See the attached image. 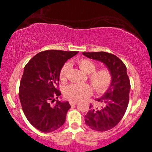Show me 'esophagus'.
Here are the masks:
<instances>
[{"label":"esophagus","instance_id":"obj_1","mask_svg":"<svg viewBox=\"0 0 152 152\" xmlns=\"http://www.w3.org/2000/svg\"><path fill=\"white\" fill-rule=\"evenodd\" d=\"M78 104L77 102H71V101L70 102V105H76V104Z\"/></svg>","mask_w":152,"mask_h":152}]
</instances>
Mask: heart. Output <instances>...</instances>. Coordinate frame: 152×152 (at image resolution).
<instances>
[{
    "mask_svg": "<svg viewBox=\"0 0 152 152\" xmlns=\"http://www.w3.org/2000/svg\"><path fill=\"white\" fill-rule=\"evenodd\" d=\"M78 65L84 73L89 74L90 83L96 91L102 93L108 89L112 80L111 73L108 70L102 69L96 70V64L89 59H80L78 61ZM70 68V64L69 62H67L62 66L59 73L61 81H66ZM93 90L91 86L88 84H70L65 87L64 95L67 99L71 102H79L90 96Z\"/></svg>",
    "mask_w": 152,
    "mask_h": 152,
    "instance_id": "b5f03b06",
    "label": "heart"
}]
</instances>
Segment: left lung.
Instances as JSON below:
<instances>
[{"instance_id": "8db88e82", "label": "left lung", "mask_w": 152, "mask_h": 152, "mask_svg": "<svg viewBox=\"0 0 152 152\" xmlns=\"http://www.w3.org/2000/svg\"><path fill=\"white\" fill-rule=\"evenodd\" d=\"M86 57L99 61L107 66L112 76L111 83L103 96L96 99L100 108L90 104L85 117L86 125L98 132L115 126L124 117L129 100L130 82L126 67L115 55L107 52H83Z\"/></svg>"}]
</instances>
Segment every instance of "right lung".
I'll return each instance as SVG.
<instances>
[{
	"mask_svg": "<svg viewBox=\"0 0 152 152\" xmlns=\"http://www.w3.org/2000/svg\"><path fill=\"white\" fill-rule=\"evenodd\" d=\"M78 51L48 50L35 55L24 67L19 98L29 123L43 132L60 128L65 121L69 102L56 100L61 95L56 88L59 73L65 62Z\"/></svg>",
	"mask_w": 152,
	"mask_h": 152,
	"instance_id": "obj_1",
	"label": "right lung"
}]
</instances>
